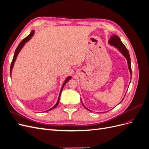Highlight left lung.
<instances>
[{"label":"left lung","mask_w":149,"mask_h":149,"mask_svg":"<svg viewBox=\"0 0 149 149\" xmlns=\"http://www.w3.org/2000/svg\"><path fill=\"white\" fill-rule=\"evenodd\" d=\"M109 43L112 45L114 46L115 47H116L117 48H118L119 50L122 53V54L125 57L126 59L127 60V63H128V66H129V69L130 71V74H132V69H131V62H130V55L128 49L126 48V47H125L123 43V42H121L120 39L119 38V37L117 35H112L111 36V38L109 40ZM124 100V99H123ZM121 101V102H122ZM84 106V104H83ZM85 107V106H84ZM87 109V108H86ZM88 110H89L88 109H87Z\"/></svg>","instance_id":"1"}]
</instances>
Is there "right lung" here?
<instances>
[{
  "instance_id": "right-lung-1",
  "label": "right lung",
  "mask_w": 149,
  "mask_h": 149,
  "mask_svg": "<svg viewBox=\"0 0 149 149\" xmlns=\"http://www.w3.org/2000/svg\"><path fill=\"white\" fill-rule=\"evenodd\" d=\"M33 33H34V31H31V33H30V34L29 35H28L27 37H25L23 40H22V42L19 44V45H18V47H17V48H16V49H15V51L14 55H13V60H12V63H11V65H10V74H11V73H12V68H13V65H14V62H15V60H16V58H17V55H18V54H19V52L21 50V49L22 48V47H23L24 46V45H25L26 42H27L29 41V40L31 38V37H32V36L33 35ZM70 79H71V76H70V77L68 78L65 80V81L64 82L63 84V86H62V88H61V89L60 93V94H59V97H58V101H57V102H56V104H55V106H54V107H53L52 108H51L50 109H49V110H48V111H50V110H52V109H54V108H55V107L58 106V103H59L60 98V95H61V91H62L63 88V87H64V86L65 85V84H66L68 81H69Z\"/></svg>"
}]
</instances>
